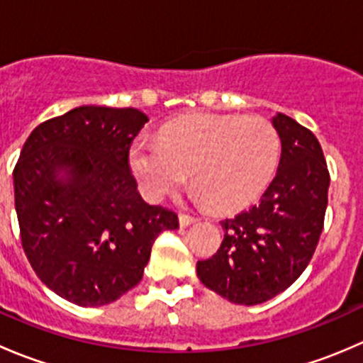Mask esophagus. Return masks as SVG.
I'll return each mask as SVG.
<instances>
[{
    "instance_id": "esophagus-1",
    "label": "esophagus",
    "mask_w": 363,
    "mask_h": 363,
    "mask_svg": "<svg viewBox=\"0 0 363 363\" xmlns=\"http://www.w3.org/2000/svg\"><path fill=\"white\" fill-rule=\"evenodd\" d=\"M196 221H199V218H193V216L188 214H179V225L181 226H189Z\"/></svg>"
}]
</instances>
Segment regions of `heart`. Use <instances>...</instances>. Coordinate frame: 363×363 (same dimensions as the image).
Here are the masks:
<instances>
[{"mask_svg":"<svg viewBox=\"0 0 363 363\" xmlns=\"http://www.w3.org/2000/svg\"><path fill=\"white\" fill-rule=\"evenodd\" d=\"M281 158V137L263 117L195 113L163 128L160 140L140 138L130 167L142 193L160 202L191 174L195 196L221 212L263 195Z\"/></svg>","mask_w":363,"mask_h":363,"instance_id":"b5f03b06","label":"heart"}]
</instances>
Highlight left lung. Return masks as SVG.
<instances>
[{
  "mask_svg": "<svg viewBox=\"0 0 363 363\" xmlns=\"http://www.w3.org/2000/svg\"><path fill=\"white\" fill-rule=\"evenodd\" d=\"M281 137L277 174L250 211L221 221L225 239L196 263L203 286L242 306L270 300L298 279L313 258L328 203L327 161L313 131L272 117Z\"/></svg>",
  "mask_w": 363,
  "mask_h": 363,
  "instance_id": "8db88e82",
  "label": "left lung"
}]
</instances>
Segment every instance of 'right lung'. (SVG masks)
<instances>
[{
  "instance_id": "add662e5",
  "label": "right lung",
  "mask_w": 363,
  "mask_h": 363,
  "mask_svg": "<svg viewBox=\"0 0 363 363\" xmlns=\"http://www.w3.org/2000/svg\"><path fill=\"white\" fill-rule=\"evenodd\" d=\"M147 116L82 105L38 124L13 168L29 263L47 288L82 307L111 303L140 283L156 237L177 214L137 191L128 155Z\"/></svg>"
}]
</instances>
